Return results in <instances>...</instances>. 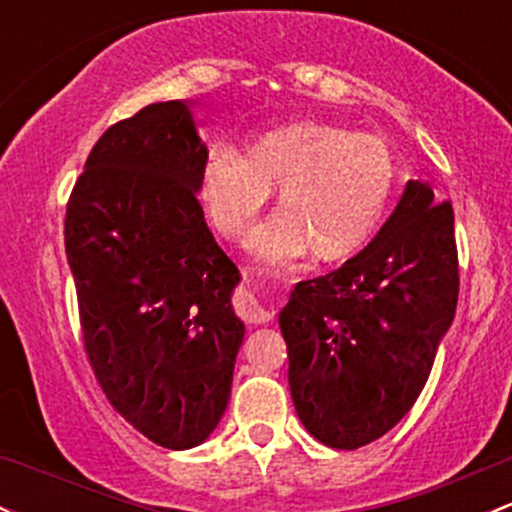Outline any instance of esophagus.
I'll return each mask as SVG.
<instances>
[{
  "instance_id": "1",
  "label": "esophagus",
  "mask_w": 512,
  "mask_h": 512,
  "mask_svg": "<svg viewBox=\"0 0 512 512\" xmlns=\"http://www.w3.org/2000/svg\"><path fill=\"white\" fill-rule=\"evenodd\" d=\"M235 308H238L240 318L247 320V323H255V325L269 323V320H272V316H274V313L269 311V308L262 306V303L257 301V296H252V294L238 296V301H235Z\"/></svg>"
}]
</instances>
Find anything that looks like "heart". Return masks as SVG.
I'll use <instances>...</instances> for the list:
<instances>
[{
    "mask_svg": "<svg viewBox=\"0 0 512 512\" xmlns=\"http://www.w3.org/2000/svg\"><path fill=\"white\" fill-rule=\"evenodd\" d=\"M396 187L389 145L335 123L299 121L247 145L213 148L201 167V199L213 226L245 240L279 189V216L257 233L267 262L311 255L345 262L372 240Z\"/></svg>",
    "mask_w": 512,
    "mask_h": 512,
    "instance_id": "obj_1",
    "label": "heart"
}]
</instances>
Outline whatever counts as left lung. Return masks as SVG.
I'll return each mask as SVG.
<instances>
[{
    "mask_svg": "<svg viewBox=\"0 0 512 512\" xmlns=\"http://www.w3.org/2000/svg\"><path fill=\"white\" fill-rule=\"evenodd\" d=\"M457 296L452 204L411 179L372 243L279 313L303 428L335 449L386 435L418 401Z\"/></svg>",
    "mask_w": 512,
    "mask_h": 512,
    "instance_id": "left-lung-1",
    "label": "left lung"
}]
</instances>
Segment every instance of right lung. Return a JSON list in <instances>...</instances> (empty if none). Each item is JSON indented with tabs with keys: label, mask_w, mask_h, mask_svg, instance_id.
Here are the masks:
<instances>
[{
	"label": "right lung",
	"mask_w": 512,
	"mask_h": 512,
	"mask_svg": "<svg viewBox=\"0 0 512 512\" xmlns=\"http://www.w3.org/2000/svg\"><path fill=\"white\" fill-rule=\"evenodd\" d=\"M209 157L187 101L106 128L65 213L89 367L116 413L167 449L211 435L228 406L245 325L238 267L196 192Z\"/></svg>",
	"instance_id": "obj_1"
}]
</instances>
